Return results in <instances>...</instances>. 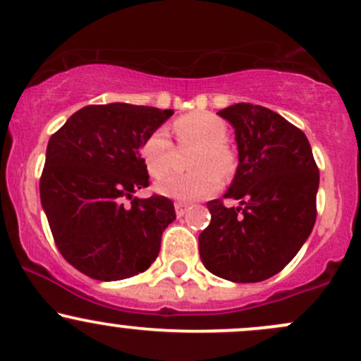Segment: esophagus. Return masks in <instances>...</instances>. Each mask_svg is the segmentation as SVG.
I'll return each instance as SVG.
<instances>
[{"label": "esophagus", "mask_w": 361, "mask_h": 361, "mask_svg": "<svg viewBox=\"0 0 361 361\" xmlns=\"http://www.w3.org/2000/svg\"><path fill=\"white\" fill-rule=\"evenodd\" d=\"M185 212H188V204L180 203V201H177V203H176V213H177V216H184Z\"/></svg>", "instance_id": "esophagus-1"}]
</instances>
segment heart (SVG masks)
<instances>
[{"mask_svg":"<svg viewBox=\"0 0 361 361\" xmlns=\"http://www.w3.org/2000/svg\"><path fill=\"white\" fill-rule=\"evenodd\" d=\"M173 130L182 145H200L191 160L195 172L169 173L158 180L157 191L180 203H192L213 196L222 184L218 176L228 177L235 169V157L226 142L227 123L208 111H195L177 118ZM139 154L153 177H161L169 172L173 148L164 127L153 130L142 141Z\"/></svg>","mask_w":361,"mask_h":361,"instance_id":"heart-1","label":"heart"}]
</instances>
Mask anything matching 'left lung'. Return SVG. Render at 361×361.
I'll use <instances>...</instances> for the list:
<instances>
[{"label": "left lung", "mask_w": 361, "mask_h": 361, "mask_svg": "<svg viewBox=\"0 0 361 361\" xmlns=\"http://www.w3.org/2000/svg\"><path fill=\"white\" fill-rule=\"evenodd\" d=\"M235 133L239 165L224 197L208 201L210 226L200 234V257L216 277L259 282L296 257L317 219L319 169L298 127L275 111L238 103L219 111Z\"/></svg>", "instance_id": "obj_1"}]
</instances>
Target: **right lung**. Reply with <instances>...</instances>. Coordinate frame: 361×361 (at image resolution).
Returning <instances> with one entry per match:
<instances>
[{"label": "right lung", "instance_id": "right-lung-1", "mask_svg": "<svg viewBox=\"0 0 361 361\" xmlns=\"http://www.w3.org/2000/svg\"><path fill=\"white\" fill-rule=\"evenodd\" d=\"M173 110L127 103L80 108L49 137L39 191L63 258L96 281L149 269L161 234L176 220L165 196L134 197L149 176L139 148ZM123 199H133L131 208Z\"/></svg>", "mask_w": 361, "mask_h": 361}]
</instances>
